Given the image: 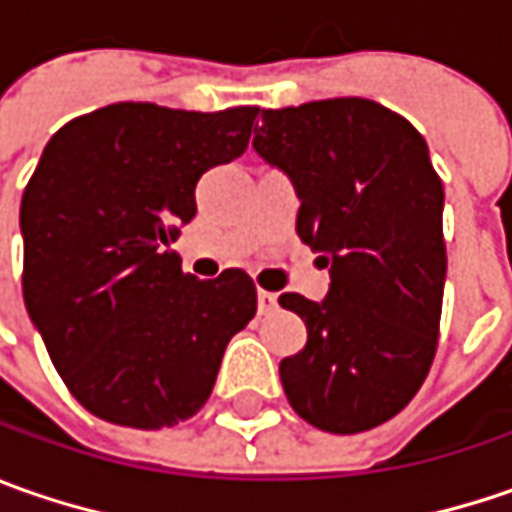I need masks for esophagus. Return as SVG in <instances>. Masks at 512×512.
<instances>
[{
    "label": "esophagus",
    "mask_w": 512,
    "mask_h": 512,
    "mask_svg": "<svg viewBox=\"0 0 512 512\" xmlns=\"http://www.w3.org/2000/svg\"><path fill=\"white\" fill-rule=\"evenodd\" d=\"M259 313L267 316V313H273L276 307H279V299H276V293H267V290H259Z\"/></svg>",
    "instance_id": "34e87169"
}]
</instances>
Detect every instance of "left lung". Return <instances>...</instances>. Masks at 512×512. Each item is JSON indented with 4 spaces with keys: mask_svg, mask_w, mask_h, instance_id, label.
<instances>
[{
    "mask_svg": "<svg viewBox=\"0 0 512 512\" xmlns=\"http://www.w3.org/2000/svg\"><path fill=\"white\" fill-rule=\"evenodd\" d=\"M253 150L293 179L296 233L322 253V302L282 293L307 344L279 364L290 407L327 433H362L419 393L436 356L447 253L444 187L422 133L344 96L262 110Z\"/></svg>",
    "mask_w": 512,
    "mask_h": 512,
    "instance_id": "8db88e82",
    "label": "left lung"
}]
</instances>
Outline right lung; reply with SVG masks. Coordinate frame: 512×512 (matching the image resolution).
Wrapping results in <instances>:
<instances>
[{"label": "right lung", "mask_w": 512, "mask_h": 512, "mask_svg": "<svg viewBox=\"0 0 512 512\" xmlns=\"http://www.w3.org/2000/svg\"><path fill=\"white\" fill-rule=\"evenodd\" d=\"M259 108L119 102L53 133L22 193V296L50 362L93 416L139 430L207 402L227 342L256 316L245 270L182 273L170 242L196 182L233 162Z\"/></svg>", "instance_id": "right-lung-1"}]
</instances>
